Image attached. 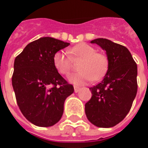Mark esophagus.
<instances>
[{
    "instance_id": "obj_1",
    "label": "esophagus",
    "mask_w": 148,
    "mask_h": 148,
    "mask_svg": "<svg viewBox=\"0 0 148 148\" xmlns=\"http://www.w3.org/2000/svg\"><path fill=\"white\" fill-rule=\"evenodd\" d=\"M79 90H80V88H79V87L74 86V92H75V93H77Z\"/></svg>"
}]
</instances>
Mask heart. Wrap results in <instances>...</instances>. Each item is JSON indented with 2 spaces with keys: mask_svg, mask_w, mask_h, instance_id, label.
<instances>
[{
  "mask_svg": "<svg viewBox=\"0 0 148 148\" xmlns=\"http://www.w3.org/2000/svg\"><path fill=\"white\" fill-rule=\"evenodd\" d=\"M72 58H81L77 63L79 70L71 74L68 80L75 85L88 83L94 78L97 80L106 74L108 68V58L102 53L96 52L92 46L82 42L69 51ZM53 63L59 74H67L72 68V62L68 52L58 51L55 54Z\"/></svg>",
  "mask_w": 148,
  "mask_h": 148,
  "instance_id": "1",
  "label": "heart"
}]
</instances>
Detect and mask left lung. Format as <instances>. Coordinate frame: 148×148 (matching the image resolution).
<instances>
[{
  "label": "left lung",
  "instance_id": "8db88e82",
  "mask_svg": "<svg viewBox=\"0 0 148 148\" xmlns=\"http://www.w3.org/2000/svg\"><path fill=\"white\" fill-rule=\"evenodd\" d=\"M90 42L106 51L108 70L104 79L90 88L92 97L85 105L86 115L97 127H113L127 116L136 96L137 65L124 46L103 38Z\"/></svg>",
  "mask_w": 148,
  "mask_h": 148
}]
</instances>
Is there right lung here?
Returning a JSON list of instances; mask_svg holds the SVG:
<instances>
[{"label":"right lung","mask_w":148,"mask_h":148,"mask_svg":"<svg viewBox=\"0 0 148 148\" xmlns=\"http://www.w3.org/2000/svg\"><path fill=\"white\" fill-rule=\"evenodd\" d=\"M70 45L51 37L28 43L15 58L12 83L16 102L27 121L51 127L60 121L66 97L74 87L62 77L53 63L57 51Z\"/></svg>","instance_id":"1"}]
</instances>
